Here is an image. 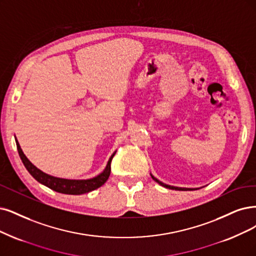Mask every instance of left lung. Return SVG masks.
<instances>
[{
    "instance_id": "obj_1",
    "label": "left lung",
    "mask_w": 256,
    "mask_h": 256,
    "mask_svg": "<svg viewBox=\"0 0 256 256\" xmlns=\"http://www.w3.org/2000/svg\"><path fill=\"white\" fill-rule=\"evenodd\" d=\"M152 176V178L154 179V180L156 182H158L160 186H164V188H171V190H178V191H186V190H195V188H177V186H168V184H164V182H159L157 178H155L153 175H150Z\"/></svg>"
}]
</instances>
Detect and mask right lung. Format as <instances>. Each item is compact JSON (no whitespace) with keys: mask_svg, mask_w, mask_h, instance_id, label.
Segmentation results:
<instances>
[{"mask_svg":"<svg viewBox=\"0 0 256 256\" xmlns=\"http://www.w3.org/2000/svg\"><path fill=\"white\" fill-rule=\"evenodd\" d=\"M16 148H18V155H20L23 164L25 166L27 171L30 173V175L36 179V182H39L40 184L52 188V190L62 194L81 195L84 193L92 192L94 190H96V188H100L101 186H103L106 182V180L110 177V162H112V157L115 156V153L110 156L106 170H104V171L97 177L88 179V180H70V179L56 178V177L50 176L48 174H45L44 172H42L41 170L36 168L24 155L23 150H21V146L18 144L16 139Z\"/></svg>","mask_w":256,"mask_h":256,"instance_id":"obj_1","label":"right lung"}]
</instances>
